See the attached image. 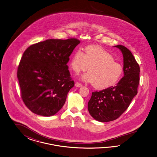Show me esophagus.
I'll return each mask as SVG.
<instances>
[{"label":"esophagus","mask_w":157,"mask_h":157,"mask_svg":"<svg viewBox=\"0 0 157 157\" xmlns=\"http://www.w3.org/2000/svg\"><path fill=\"white\" fill-rule=\"evenodd\" d=\"M82 84H81L79 82H76V83H75V86L77 87H82Z\"/></svg>","instance_id":"1"}]
</instances>
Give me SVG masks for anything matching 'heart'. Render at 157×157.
Returning <instances> with one entry per match:
<instances>
[{
    "mask_svg": "<svg viewBox=\"0 0 157 157\" xmlns=\"http://www.w3.org/2000/svg\"><path fill=\"white\" fill-rule=\"evenodd\" d=\"M70 66L76 73L89 72L81 76L83 81L93 83L97 89H105L114 85L123 74V68L113 56L102 48L89 45L85 53L81 49L72 55Z\"/></svg>",
    "mask_w": 157,
    "mask_h": 157,
    "instance_id": "b5f03b06",
    "label": "heart"
}]
</instances>
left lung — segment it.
<instances>
[{
  "mask_svg": "<svg viewBox=\"0 0 157 157\" xmlns=\"http://www.w3.org/2000/svg\"><path fill=\"white\" fill-rule=\"evenodd\" d=\"M114 47L123 53L124 76L115 86L93 92L88 102L91 116L100 122H108L119 118L138 93L139 66L128 49L121 45Z\"/></svg>",
  "mask_w": 157,
  "mask_h": 157,
  "instance_id": "left-lung-1",
  "label": "left lung"
}]
</instances>
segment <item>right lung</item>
Returning <instances> with one entry per match:
<instances>
[{"instance_id":"add662e5","label":"right lung","mask_w":157,"mask_h":157,"mask_svg":"<svg viewBox=\"0 0 157 157\" xmlns=\"http://www.w3.org/2000/svg\"><path fill=\"white\" fill-rule=\"evenodd\" d=\"M81 43L75 38L49 39L29 47L17 71L21 97L35 114L51 116L61 109L74 86L67 65Z\"/></svg>"}]
</instances>
